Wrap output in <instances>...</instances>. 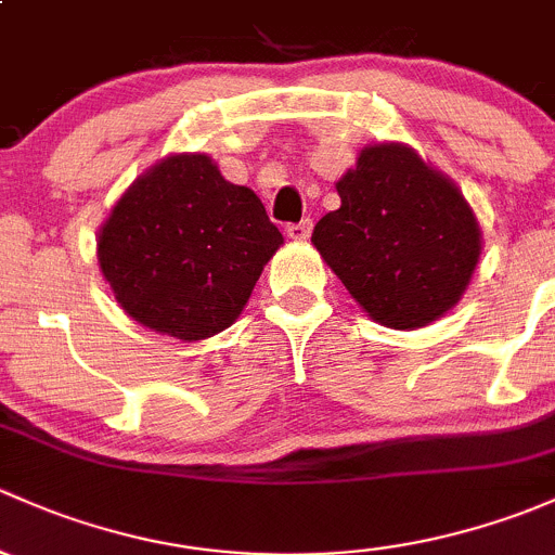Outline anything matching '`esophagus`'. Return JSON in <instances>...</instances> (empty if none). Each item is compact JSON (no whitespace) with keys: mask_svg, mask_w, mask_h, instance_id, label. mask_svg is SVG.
<instances>
[{"mask_svg":"<svg viewBox=\"0 0 555 555\" xmlns=\"http://www.w3.org/2000/svg\"><path fill=\"white\" fill-rule=\"evenodd\" d=\"M310 232H312V221L310 219L299 221V224L285 227V235H288L291 240H307V237H310Z\"/></svg>","mask_w":555,"mask_h":555,"instance_id":"esophagus-1","label":"esophagus"}]
</instances>
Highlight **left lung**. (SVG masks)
<instances>
[{
  "mask_svg": "<svg viewBox=\"0 0 555 555\" xmlns=\"http://www.w3.org/2000/svg\"><path fill=\"white\" fill-rule=\"evenodd\" d=\"M312 245L371 320L414 331L470 285L483 235L460 186L398 141L363 146Z\"/></svg>",
  "mask_w": 555,
  "mask_h": 555,
  "instance_id": "8db88e82",
  "label": "left lung"
}]
</instances>
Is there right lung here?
<instances>
[{"label":"right lung","instance_id":"right-lung-1","mask_svg":"<svg viewBox=\"0 0 555 555\" xmlns=\"http://www.w3.org/2000/svg\"><path fill=\"white\" fill-rule=\"evenodd\" d=\"M95 245L135 323L199 341L240 318L283 235L256 192L227 181L208 154L176 152L122 192Z\"/></svg>","mask_w":555,"mask_h":555}]
</instances>
